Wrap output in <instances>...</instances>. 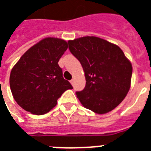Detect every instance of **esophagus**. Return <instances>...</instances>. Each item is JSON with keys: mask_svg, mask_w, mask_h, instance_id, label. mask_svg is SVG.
I'll return each mask as SVG.
<instances>
[{"mask_svg": "<svg viewBox=\"0 0 151 151\" xmlns=\"http://www.w3.org/2000/svg\"><path fill=\"white\" fill-rule=\"evenodd\" d=\"M70 83H71L72 86H73V84H74V79H72V80L70 81Z\"/></svg>", "mask_w": 151, "mask_h": 151, "instance_id": "1", "label": "esophagus"}]
</instances>
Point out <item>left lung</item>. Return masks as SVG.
Here are the masks:
<instances>
[{
    "label": "left lung",
    "mask_w": 151,
    "mask_h": 151,
    "mask_svg": "<svg viewBox=\"0 0 151 151\" xmlns=\"http://www.w3.org/2000/svg\"><path fill=\"white\" fill-rule=\"evenodd\" d=\"M68 44L85 73L86 86L76 93L82 106L98 114L114 110L130 88L132 65L123 51L93 36L70 40Z\"/></svg>",
    "instance_id": "obj_1"
}]
</instances>
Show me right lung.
Returning <instances> with one entry per match:
<instances>
[{
    "instance_id": "add662e5",
    "label": "right lung",
    "mask_w": 151,
    "mask_h": 151,
    "mask_svg": "<svg viewBox=\"0 0 151 151\" xmlns=\"http://www.w3.org/2000/svg\"><path fill=\"white\" fill-rule=\"evenodd\" d=\"M67 48L64 40L46 37L29 49L13 67L10 89L22 109L36 115L45 114L65 90L73 89L58 65Z\"/></svg>"
}]
</instances>
